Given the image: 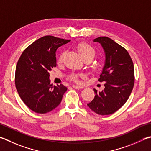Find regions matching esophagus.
Masks as SVG:
<instances>
[{
    "label": "esophagus",
    "instance_id": "obj_1",
    "mask_svg": "<svg viewBox=\"0 0 151 151\" xmlns=\"http://www.w3.org/2000/svg\"><path fill=\"white\" fill-rule=\"evenodd\" d=\"M73 88H76V89H81V88H83V86H79V85H73L72 86Z\"/></svg>",
    "mask_w": 151,
    "mask_h": 151
}]
</instances>
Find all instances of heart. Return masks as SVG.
<instances>
[{"mask_svg":"<svg viewBox=\"0 0 151 151\" xmlns=\"http://www.w3.org/2000/svg\"><path fill=\"white\" fill-rule=\"evenodd\" d=\"M76 50H77L78 53L82 58L83 59H89L92 60L95 55V51L91 46L88 44V43L85 42H81L78 43L76 46ZM63 56L64 53H61L59 54L57 58V62L59 63H61L63 62ZM83 77V75H72L70 76V79L73 81L75 82H78V78Z\"/></svg>","mask_w":151,"mask_h":151,"instance_id":"b5f03b06","label":"heart"}]
</instances>
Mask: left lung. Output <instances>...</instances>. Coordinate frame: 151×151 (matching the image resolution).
<instances>
[{
    "label": "left lung",
    "instance_id": "1",
    "mask_svg": "<svg viewBox=\"0 0 151 151\" xmlns=\"http://www.w3.org/2000/svg\"><path fill=\"white\" fill-rule=\"evenodd\" d=\"M94 42L100 43L106 53L105 65L98 78L105 88L102 92L94 89V98L87 105L98 114L110 115L124 105L132 92L133 63L127 51L110 38L98 37Z\"/></svg>",
    "mask_w": 151,
    "mask_h": 151
}]
</instances>
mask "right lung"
<instances>
[{"label": "right lung", "instance_id": "1", "mask_svg": "<svg viewBox=\"0 0 151 151\" xmlns=\"http://www.w3.org/2000/svg\"><path fill=\"white\" fill-rule=\"evenodd\" d=\"M70 40L46 35L35 41L22 53L16 67L15 84L24 103L33 111L46 114L59 105L67 88L53 86L49 73L56 67L55 51Z\"/></svg>", "mask_w": 151, "mask_h": 151}]
</instances>
